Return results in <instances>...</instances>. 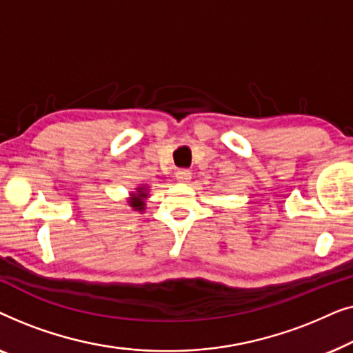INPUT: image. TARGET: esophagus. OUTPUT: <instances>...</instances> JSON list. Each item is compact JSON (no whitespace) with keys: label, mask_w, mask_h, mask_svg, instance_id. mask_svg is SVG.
Returning <instances> with one entry per match:
<instances>
[{"label":"esophagus","mask_w":353,"mask_h":353,"mask_svg":"<svg viewBox=\"0 0 353 353\" xmlns=\"http://www.w3.org/2000/svg\"><path fill=\"white\" fill-rule=\"evenodd\" d=\"M175 178L180 183H188L191 180V172L188 170V168H180V170L175 173Z\"/></svg>","instance_id":"1"}]
</instances>
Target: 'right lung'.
I'll return each mask as SVG.
<instances>
[{
	"mask_svg": "<svg viewBox=\"0 0 353 353\" xmlns=\"http://www.w3.org/2000/svg\"><path fill=\"white\" fill-rule=\"evenodd\" d=\"M146 197H148L146 188L138 186L137 192H132V197H130L128 204L134 212H143L144 209H146V207H144V205H146V204H144V199H146Z\"/></svg>",
	"mask_w": 353,
	"mask_h": 353,
	"instance_id": "right-lung-1",
	"label": "right lung"
}]
</instances>
